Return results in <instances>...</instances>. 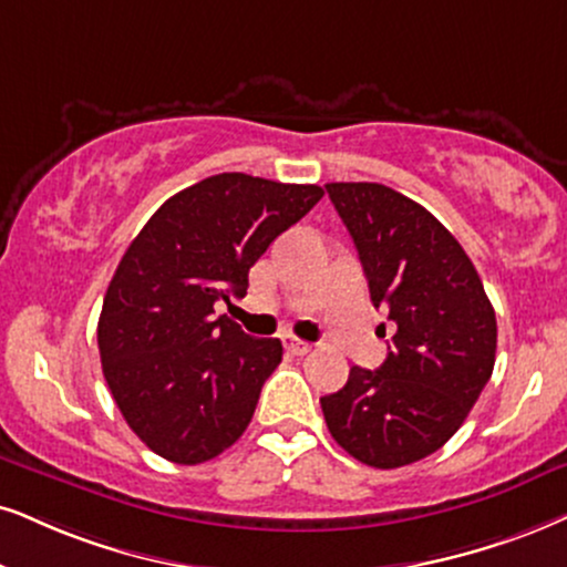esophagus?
I'll list each match as a JSON object with an SVG mask.
<instances>
[{
  "instance_id": "esophagus-1",
  "label": "esophagus",
  "mask_w": 567,
  "mask_h": 567,
  "mask_svg": "<svg viewBox=\"0 0 567 567\" xmlns=\"http://www.w3.org/2000/svg\"><path fill=\"white\" fill-rule=\"evenodd\" d=\"M285 348H288L292 355H306V353H311L313 346L306 340H298V337H288V340H285Z\"/></svg>"
}]
</instances>
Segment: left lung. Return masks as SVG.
I'll return each mask as SVG.
<instances>
[{
    "instance_id": "1",
    "label": "left lung",
    "mask_w": 567,
    "mask_h": 567,
    "mask_svg": "<svg viewBox=\"0 0 567 567\" xmlns=\"http://www.w3.org/2000/svg\"><path fill=\"white\" fill-rule=\"evenodd\" d=\"M324 188L355 243L371 303L398 332L382 367L350 369L321 411L348 455L400 468L463 426L492 377L497 319L461 243L424 206L379 183Z\"/></svg>"
}]
</instances>
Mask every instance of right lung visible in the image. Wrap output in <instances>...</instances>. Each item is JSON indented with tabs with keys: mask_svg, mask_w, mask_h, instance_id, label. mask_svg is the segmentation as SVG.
<instances>
[{
	"mask_svg": "<svg viewBox=\"0 0 567 567\" xmlns=\"http://www.w3.org/2000/svg\"><path fill=\"white\" fill-rule=\"evenodd\" d=\"M321 196L319 185L221 172L164 200L127 246L99 353L120 413L156 455L198 465L246 432L282 342L246 334L214 303L246 296L248 269Z\"/></svg>",
	"mask_w": 567,
	"mask_h": 567,
	"instance_id": "obj_1",
	"label": "right lung"
}]
</instances>
